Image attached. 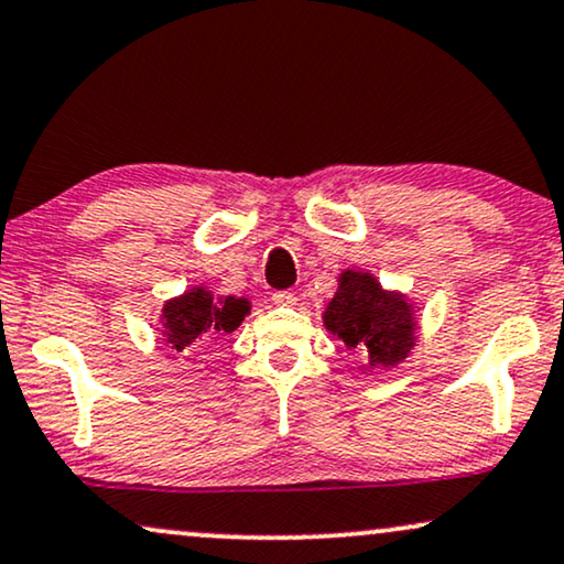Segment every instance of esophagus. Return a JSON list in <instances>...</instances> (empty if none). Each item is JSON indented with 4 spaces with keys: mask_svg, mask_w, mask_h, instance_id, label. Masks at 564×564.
<instances>
[{
    "mask_svg": "<svg viewBox=\"0 0 564 564\" xmlns=\"http://www.w3.org/2000/svg\"><path fill=\"white\" fill-rule=\"evenodd\" d=\"M273 304H278V306H294L296 304V294H294V291H275Z\"/></svg>",
    "mask_w": 564,
    "mask_h": 564,
    "instance_id": "esophagus-1",
    "label": "esophagus"
}]
</instances>
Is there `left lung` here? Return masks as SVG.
I'll return each instance as SVG.
<instances>
[{"label":"left lung","instance_id":"8db88e82","mask_svg":"<svg viewBox=\"0 0 564 564\" xmlns=\"http://www.w3.org/2000/svg\"><path fill=\"white\" fill-rule=\"evenodd\" d=\"M325 327L345 348L360 352L369 369H392L415 345L412 306L402 294L384 291L369 273L345 270L325 310Z\"/></svg>","mask_w":564,"mask_h":564}]
</instances>
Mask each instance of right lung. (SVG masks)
<instances>
[{"instance_id":"obj_1","label":"right lung","mask_w":564,"mask_h":564,"mask_svg":"<svg viewBox=\"0 0 564 564\" xmlns=\"http://www.w3.org/2000/svg\"><path fill=\"white\" fill-rule=\"evenodd\" d=\"M250 312L247 299L227 296L221 302L204 289H193L187 294L172 299L162 310V327L167 343L177 352L206 348L219 337L235 333Z\"/></svg>"}]
</instances>
